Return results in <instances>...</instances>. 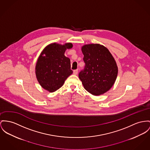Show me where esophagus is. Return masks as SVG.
Listing matches in <instances>:
<instances>
[{"mask_svg":"<svg viewBox=\"0 0 150 150\" xmlns=\"http://www.w3.org/2000/svg\"><path fill=\"white\" fill-rule=\"evenodd\" d=\"M78 73V69H76V70H73V74L75 75H77Z\"/></svg>","mask_w":150,"mask_h":150,"instance_id":"obj_1","label":"esophagus"}]
</instances>
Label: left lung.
Segmentation results:
<instances>
[{"instance_id":"1","label":"left lung","mask_w":150,"mask_h":150,"mask_svg":"<svg viewBox=\"0 0 150 150\" xmlns=\"http://www.w3.org/2000/svg\"><path fill=\"white\" fill-rule=\"evenodd\" d=\"M85 64L79 77L84 88L94 96L106 93L114 85L118 74L116 62L106 47L88 44L82 47Z\"/></svg>"}]
</instances>
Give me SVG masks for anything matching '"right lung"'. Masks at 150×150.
I'll use <instances>...</instances> for the list:
<instances>
[{
  "label": "right lung",
  "instance_id": "obj_1",
  "mask_svg": "<svg viewBox=\"0 0 150 150\" xmlns=\"http://www.w3.org/2000/svg\"><path fill=\"white\" fill-rule=\"evenodd\" d=\"M72 47L71 43L63 45L53 43L41 52L35 70L37 79L44 89L50 92L56 91L72 74L70 59L64 55L65 50Z\"/></svg>",
  "mask_w": 150,
  "mask_h": 150
}]
</instances>
